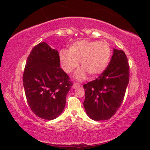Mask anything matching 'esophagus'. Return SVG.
I'll list each match as a JSON object with an SVG mask.
<instances>
[{
	"instance_id": "34e87169",
	"label": "esophagus",
	"mask_w": 150,
	"mask_h": 150,
	"mask_svg": "<svg viewBox=\"0 0 150 150\" xmlns=\"http://www.w3.org/2000/svg\"><path fill=\"white\" fill-rule=\"evenodd\" d=\"M81 86V84H79V83H77V82H75V83H74L73 84V88H74V89H75V88H79V87H80Z\"/></svg>"
}]
</instances>
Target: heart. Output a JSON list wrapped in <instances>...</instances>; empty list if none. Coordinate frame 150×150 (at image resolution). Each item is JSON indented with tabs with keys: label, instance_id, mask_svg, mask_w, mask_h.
Masks as SVG:
<instances>
[{
	"label": "heart",
	"instance_id": "1",
	"mask_svg": "<svg viewBox=\"0 0 150 150\" xmlns=\"http://www.w3.org/2000/svg\"><path fill=\"white\" fill-rule=\"evenodd\" d=\"M111 50L104 41L78 40L70 45L68 52L62 50L60 53V62L66 73H70L79 67L82 68L76 74V78L82 80L86 76V71L91 76L103 73L109 63Z\"/></svg>",
	"mask_w": 150,
	"mask_h": 150
}]
</instances>
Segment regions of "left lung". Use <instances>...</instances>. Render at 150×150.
Here are the masks:
<instances>
[{
    "label": "left lung",
    "instance_id": "left-lung-1",
    "mask_svg": "<svg viewBox=\"0 0 150 150\" xmlns=\"http://www.w3.org/2000/svg\"><path fill=\"white\" fill-rule=\"evenodd\" d=\"M129 79L128 58L122 50L114 49L111 59L99 77L83 86L84 107L91 119H110L122 104Z\"/></svg>",
    "mask_w": 150,
    "mask_h": 150
}]
</instances>
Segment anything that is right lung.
I'll return each mask as SVG.
<instances>
[{"mask_svg":"<svg viewBox=\"0 0 150 150\" xmlns=\"http://www.w3.org/2000/svg\"><path fill=\"white\" fill-rule=\"evenodd\" d=\"M22 80L28 105L37 116L53 120L62 112L73 82L60 68L57 50L46 42L37 44L28 57Z\"/></svg>","mask_w":150,"mask_h":150,"instance_id":"1","label":"right lung"}]
</instances>
